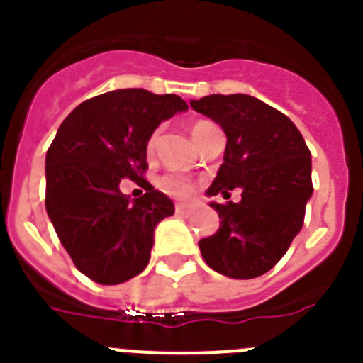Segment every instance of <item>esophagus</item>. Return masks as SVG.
<instances>
[{"mask_svg":"<svg viewBox=\"0 0 363 363\" xmlns=\"http://www.w3.org/2000/svg\"><path fill=\"white\" fill-rule=\"evenodd\" d=\"M194 213H196V205L176 203V214H179V216H191Z\"/></svg>","mask_w":363,"mask_h":363,"instance_id":"34e87169","label":"esophagus"}]
</instances>
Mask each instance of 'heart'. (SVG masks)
<instances>
[{
  "label": "heart",
  "mask_w": 363,
  "mask_h": 363,
  "mask_svg": "<svg viewBox=\"0 0 363 363\" xmlns=\"http://www.w3.org/2000/svg\"><path fill=\"white\" fill-rule=\"evenodd\" d=\"M207 125H211L209 121H198V123L192 125V136L200 133L201 129H205ZM156 142H158V130H154V133L150 134L149 142H147V150H149V152H152L154 147H156ZM160 185H162L163 191L169 192V194H172V196H178V198H187L189 194L192 192V189H194V185H192L191 179H187L185 176H179V174L163 176L162 182H160Z\"/></svg>",
  "instance_id": "heart-1"
}]
</instances>
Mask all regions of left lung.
Listing matches in <instances>:
<instances>
[{
    "mask_svg": "<svg viewBox=\"0 0 363 363\" xmlns=\"http://www.w3.org/2000/svg\"><path fill=\"white\" fill-rule=\"evenodd\" d=\"M191 107L227 136L223 163L207 196L240 189L238 203L211 201L220 229L198 242L205 264L223 277L251 280L272 269L300 233L313 196L311 152L296 125L249 94H211Z\"/></svg>",
    "mask_w": 363,
    "mask_h": 363,
    "instance_id": "left-lung-1",
    "label": "left lung"
}]
</instances>
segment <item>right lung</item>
<instances>
[{"label": "right lung", "instance_id": "obj_1", "mask_svg": "<svg viewBox=\"0 0 363 363\" xmlns=\"http://www.w3.org/2000/svg\"><path fill=\"white\" fill-rule=\"evenodd\" d=\"M187 108L176 94L118 89L79 104L60 125L45 158V207L74 265L96 284H123L149 264L154 229L174 203L142 178L147 142ZM121 177L146 194L130 201Z\"/></svg>", "mask_w": 363, "mask_h": 363}]
</instances>
